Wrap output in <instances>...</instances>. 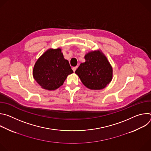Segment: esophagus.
Here are the masks:
<instances>
[{
  "instance_id": "esophagus-1",
  "label": "esophagus",
  "mask_w": 151,
  "mask_h": 151,
  "mask_svg": "<svg viewBox=\"0 0 151 151\" xmlns=\"http://www.w3.org/2000/svg\"><path fill=\"white\" fill-rule=\"evenodd\" d=\"M76 69H77V67H73V68H72V70H73V72H75V70H76Z\"/></svg>"
}]
</instances>
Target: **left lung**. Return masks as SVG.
<instances>
[{"mask_svg":"<svg viewBox=\"0 0 151 151\" xmlns=\"http://www.w3.org/2000/svg\"><path fill=\"white\" fill-rule=\"evenodd\" d=\"M82 63L75 71L82 83L91 90H101L112 79V68L106 57L100 51H94L85 55Z\"/></svg>","mask_w":151,"mask_h":151,"instance_id":"obj_1","label":"left lung"}]
</instances>
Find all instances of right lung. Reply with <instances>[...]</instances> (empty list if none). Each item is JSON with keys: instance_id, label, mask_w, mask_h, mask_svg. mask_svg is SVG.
I'll return each instance as SVG.
<instances>
[{"instance_id": "right-lung-1", "label": "right lung", "mask_w": 151, "mask_h": 151, "mask_svg": "<svg viewBox=\"0 0 151 151\" xmlns=\"http://www.w3.org/2000/svg\"><path fill=\"white\" fill-rule=\"evenodd\" d=\"M73 71L68 60L64 59L60 48L50 49L36 62L33 76L42 88L55 90L61 86Z\"/></svg>"}]
</instances>
